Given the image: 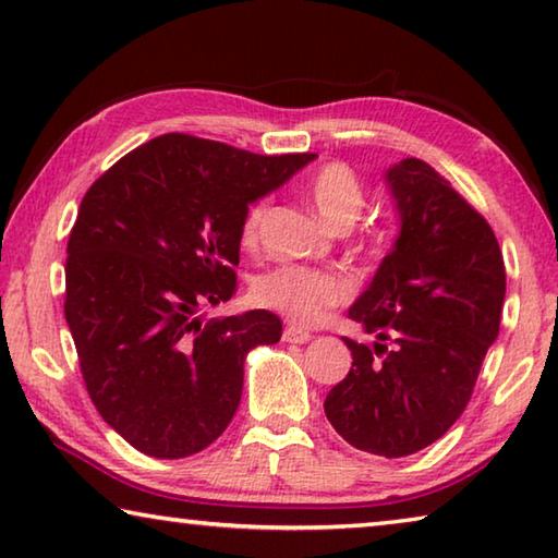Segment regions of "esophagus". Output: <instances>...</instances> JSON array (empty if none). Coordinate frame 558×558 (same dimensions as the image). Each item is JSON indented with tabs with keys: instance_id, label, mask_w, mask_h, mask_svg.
<instances>
[{
	"instance_id": "34e87169",
	"label": "esophagus",
	"mask_w": 558,
	"mask_h": 558,
	"mask_svg": "<svg viewBox=\"0 0 558 558\" xmlns=\"http://www.w3.org/2000/svg\"><path fill=\"white\" fill-rule=\"evenodd\" d=\"M282 339H286V342H292V344H305V342H310V339H313V335L305 332V329L290 325V327H286V332H282Z\"/></svg>"
}]
</instances>
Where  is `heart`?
Listing matches in <instances>:
<instances>
[{"label":"heart","mask_w":558,"mask_h":558,"mask_svg":"<svg viewBox=\"0 0 558 558\" xmlns=\"http://www.w3.org/2000/svg\"><path fill=\"white\" fill-rule=\"evenodd\" d=\"M307 199L327 226L342 231L349 229L362 214L364 192L356 174L342 162L319 167L307 182ZM268 204L256 202L243 214L241 243L245 248H256L260 229L266 221ZM352 286L347 278L332 270H313L302 266H282L263 276L253 295L270 310H278L298 327H315L323 323L327 313L349 298Z\"/></svg>","instance_id":"1"}]
</instances>
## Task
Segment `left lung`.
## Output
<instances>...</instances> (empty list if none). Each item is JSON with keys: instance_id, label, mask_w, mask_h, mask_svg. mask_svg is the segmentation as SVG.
<instances>
[{"instance_id": "obj_1", "label": "left lung", "mask_w": 558, "mask_h": 558, "mask_svg": "<svg viewBox=\"0 0 558 558\" xmlns=\"http://www.w3.org/2000/svg\"><path fill=\"white\" fill-rule=\"evenodd\" d=\"M384 182L399 235L349 307L376 342L344 337L352 369L327 393L325 413L349 446L403 458L465 411L499 335L507 278L489 223L430 165L401 159Z\"/></svg>"}]
</instances>
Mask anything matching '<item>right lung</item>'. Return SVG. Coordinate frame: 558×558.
Instances as JSON below:
<instances>
[{
	"instance_id": "right-lung-1",
	"label": "right lung",
	"mask_w": 558,
	"mask_h": 558,
	"mask_svg": "<svg viewBox=\"0 0 558 558\" xmlns=\"http://www.w3.org/2000/svg\"><path fill=\"white\" fill-rule=\"evenodd\" d=\"M315 155H253L192 135L132 149L83 196L65 258V323L108 426L149 458L194 456L229 426L245 354L276 344L268 310L231 300L248 204Z\"/></svg>"
}]
</instances>
